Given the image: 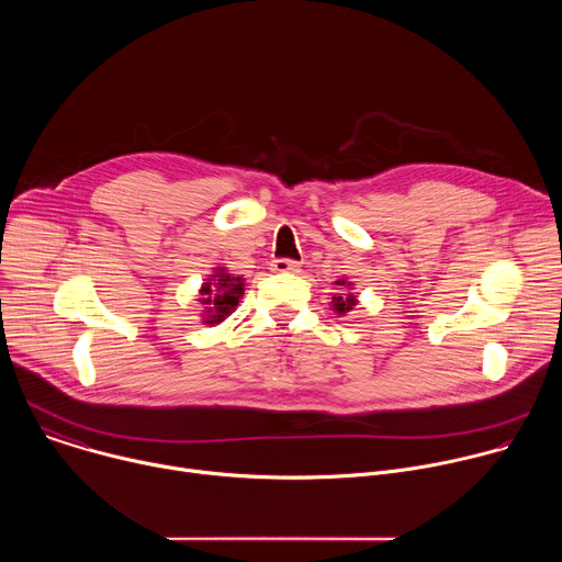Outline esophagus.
<instances>
[{
	"instance_id": "1",
	"label": "esophagus",
	"mask_w": 562,
	"mask_h": 562,
	"mask_svg": "<svg viewBox=\"0 0 562 562\" xmlns=\"http://www.w3.org/2000/svg\"><path fill=\"white\" fill-rule=\"evenodd\" d=\"M271 271H276V273H297L300 265L293 262V260H286V258H278V260L271 262Z\"/></svg>"
}]
</instances>
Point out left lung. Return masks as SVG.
Listing matches in <instances>:
<instances>
[{"instance_id": "8db88e82", "label": "left lung", "mask_w": 562, "mask_h": 562, "mask_svg": "<svg viewBox=\"0 0 562 562\" xmlns=\"http://www.w3.org/2000/svg\"><path fill=\"white\" fill-rule=\"evenodd\" d=\"M334 284H338L342 291L331 297V306H334V311H336L338 315H347V313L358 304V295L353 293V282L338 280V282H334Z\"/></svg>"}]
</instances>
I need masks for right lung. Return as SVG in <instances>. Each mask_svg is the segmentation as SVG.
<instances>
[{"instance_id":"right-lung-1","label":"right lung","mask_w":562,"mask_h":562,"mask_svg":"<svg viewBox=\"0 0 562 562\" xmlns=\"http://www.w3.org/2000/svg\"><path fill=\"white\" fill-rule=\"evenodd\" d=\"M245 295V278L228 273L226 267L213 269V273L200 286L202 323L215 327L235 311Z\"/></svg>"}]
</instances>
